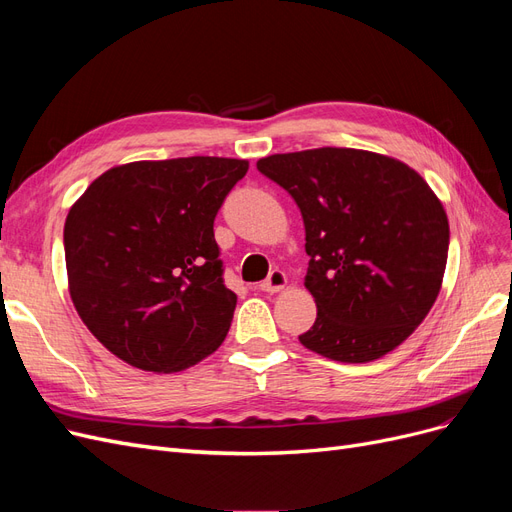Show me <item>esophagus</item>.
<instances>
[{"mask_svg": "<svg viewBox=\"0 0 512 512\" xmlns=\"http://www.w3.org/2000/svg\"><path fill=\"white\" fill-rule=\"evenodd\" d=\"M288 286V275L284 273V271H271V275L267 277L265 282L260 284V290H265V292H280V290H284Z\"/></svg>", "mask_w": 512, "mask_h": 512, "instance_id": "34e87169", "label": "esophagus"}]
</instances>
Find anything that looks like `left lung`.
<instances>
[{
  "mask_svg": "<svg viewBox=\"0 0 512 512\" xmlns=\"http://www.w3.org/2000/svg\"><path fill=\"white\" fill-rule=\"evenodd\" d=\"M294 198L305 226V288L316 322L299 342L339 363H369L414 333L436 303L448 218L414 168L382 153L320 147L256 162Z\"/></svg>",
  "mask_w": 512,
  "mask_h": 512,
  "instance_id": "1",
  "label": "left lung"
}]
</instances>
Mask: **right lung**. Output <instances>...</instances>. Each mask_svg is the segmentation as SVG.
<instances>
[{
    "label": "right lung",
    "instance_id": "right-lung-1",
    "mask_svg": "<svg viewBox=\"0 0 512 512\" xmlns=\"http://www.w3.org/2000/svg\"><path fill=\"white\" fill-rule=\"evenodd\" d=\"M247 168L211 156L128 162L70 207V299L123 363L175 374L222 346L237 294L222 282L213 220Z\"/></svg>",
    "mask_w": 512,
    "mask_h": 512
}]
</instances>
